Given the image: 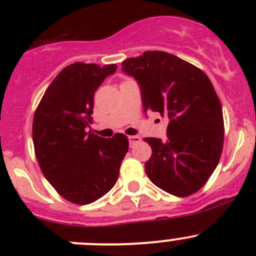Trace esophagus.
Here are the masks:
<instances>
[{"label": "esophagus", "instance_id": "1", "mask_svg": "<svg viewBox=\"0 0 256 256\" xmlns=\"http://www.w3.org/2000/svg\"><path fill=\"white\" fill-rule=\"evenodd\" d=\"M140 141H141V138H138V136H128V142H130V146H134V144L140 142Z\"/></svg>", "mask_w": 256, "mask_h": 256}]
</instances>
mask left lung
Here are the masks:
<instances>
[{"label": "left lung", "mask_w": 256, "mask_h": 256, "mask_svg": "<svg viewBox=\"0 0 256 256\" xmlns=\"http://www.w3.org/2000/svg\"><path fill=\"white\" fill-rule=\"evenodd\" d=\"M122 70L138 80L144 112L170 118L166 141L144 138L152 148L144 164L147 177L170 194H193L207 183L223 150V112L210 80L193 64L161 50L125 59Z\"/></svg>", "instance_id": "1"}]
</instances>
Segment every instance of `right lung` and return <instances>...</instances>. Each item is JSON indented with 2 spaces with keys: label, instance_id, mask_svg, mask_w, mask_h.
<instances>
[{
  "label": "right lung",
  "instance_id": "1",
  "mask_svg": "<svg viewBox=\"0 0 256 256\" xmlns=\"http://www.w3.org/2000/svg\"><path fill=\"white\" fill-rule=\"evenodd\" d=\"M116 68L82 62L66 66L46 90L33 118L40 170L54 190L76 204H89L112 190L128 150L124 134L104 138L86 132L94 92Z\"/></svg>",
  "mask_w": 256,
  "mask_h": 256
}]
</instances>
